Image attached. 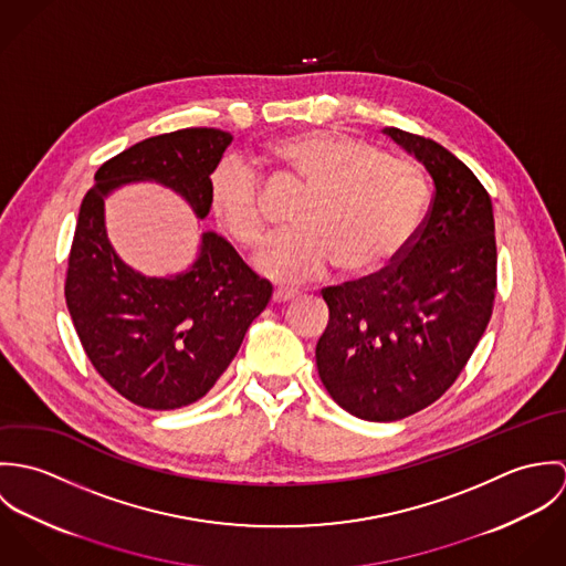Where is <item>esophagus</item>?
<instances>
[{
    "instance_id": "obj_1",
    "label": "esophagus",
    "mask_w": 566,
    "mask_h": 566,
    "mask_svg": "<svg viewBox=\"0 0 566 566\" xmlns=\"http://www.w3.org/2000/svg\"><path fill=\"white\" fill-rule=\"evenodd\" d=\"M298 296V292L296 290H285V287H279V290H274V294H272V301L274 303H290V301H294Z\"/></svg>"
}]
</instances>
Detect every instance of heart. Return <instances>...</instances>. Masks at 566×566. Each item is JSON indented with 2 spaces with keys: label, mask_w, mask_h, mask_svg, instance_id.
Instances as JSON below:
<instances>
[{
  "label": "heart",
  "mask_w": 566,
  "mask_h": 566,
  "mask_svg": "<svg viewBox=\"0 0 566 566\" xmlns=\"http://www.w3.org/2000/svg\"><path fill=\"white\" fill-rule=\"evenodd\" d=\"M265 161L307 187L294 211L292 233L261 252L256 268L279 283H305L333 265L346 276L370 279L399 261L418 238L429 185L416 163L331 130H307L274 142ZM211 209L243 245L268 240L263 178L243 159H224L211 176Z\"/></svg>",
  "instance_id": "1"
}]
</instances>
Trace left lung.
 <instances>
[{
  "mask_svg": "<svg viewBox=\"0 0 566 566\" xmlns=\"http://www.w3.org/2000/svg\"><path fill=\"white\" fill-rule=\"evenodd\" d=\"M424 165L433 200L403 256L370 279L324 287L316 364L348 413L392 422L436 403L460 377L496 294L492 202L478 176L433 139L386 128Z\"/></svg>",
  "mask_w": 566,
  "mask_h": 566,
  "instance_id": "1",
  "label": "left lung"
}]
</instances>
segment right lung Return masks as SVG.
<instances>
[{"label": "right lung", "mask_w": 566, "mask_h": 566, "mask_svg": "<svg viewBox=\"0 0 566 566\" xmlns=\"http://www.w3.org/2000/svg\"><path fill=\"white\" fill-rule=\"evenodd\" d=\"M231 139L218 128L144 139L102 163L82 198L65 274L67 310L99 377L146 409L202 399L270 303L272 285L216 233L202 235L200 256L185 274L148 279L135 272L106 240L104 193L124 182L157 180L207 218L211 171Z\"/></svg>", "instance_id": "obj_1"}]
</instances>
